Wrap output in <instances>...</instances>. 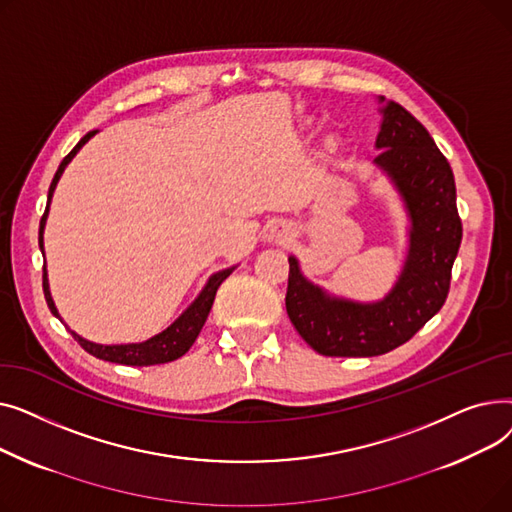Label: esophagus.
<instances>
[{"label":"esophagus","instance_id":"1","mask_svg":"<svg viewBox=\"0 0 512 512\" xmlns=\"http://www.w3.org/2000/svg\"><path fill=\"white\" fill-rule=\"evenodd\" d=\"M292 234H294V228H292V224H288V222H278V224L272 226V240L280 242V245H284V242H288V240L292 238Z\"/></svg>","mask_w":512,"mask_h":512}]
</instances>
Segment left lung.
<instances>
[{"instance_id":"left-lung-1","label":"left lung","mask_w":512,"mask_h":512,"mask_svg":"<svg viewBox=\"0 0 512 512\" xmlns=\"http://www.w3.org/2000/svg\"><path fill=\"white\" fill-rule=\"evenodd\" d=\"M382 114L375 164L390 174L411 215L409 257L396 286L373 305L330 299L288 257V317L313 351L326 357H378L411 340L446 303L461 247L463 224L448 159L405 107L388 103Z\"/></svg>"}]
</instances>
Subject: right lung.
I'll return each mask as SVG.
<instances>
[{
    "mask_svg": "<svg viewBox=\"0 0 512 512\" xmlns=\"http://www.w3.org/2000/svg\"><path fill=\"white\" fill-rule=\"evenodd\" d=\"M95 134V130L87 132L83 139H80L76 143V147L62 159V164L56 172V176H53L51 180V186H49V195H47V207H45V213L41 218V224H39V247L43 249V228H45V220H47V209H49V203H51V195H53V188H56L64 168L68 166V161L78 153V149L83 147L91 137ZM234 267H230V270H224V272H218L213 274L207 282V286L203 288V292L199 294V299L188 307L174 324L164 330L161 334L149 338L147 342H141V344H120V346H103V344H95V342H89L85 338H80L72 332L74 340L85 348V351L97 359H103V361H110V363H120V365H130V367H147V365H161V363H170V361H176L178 357H182L188 348L193 346V342L197 340L205 319L211 311V305H213V299H215V292H218L220 284L232 274ZM43 292H45V301L51 309V313L58 315V309L56 305H53L51 301V294H49V284H47V272H45V265H43Z\"/></svg>",
    "mask_w": 512,
    "mask_h": 512,
    "instance_id": "1",
    "label": "right lung"
}]
</instances>
